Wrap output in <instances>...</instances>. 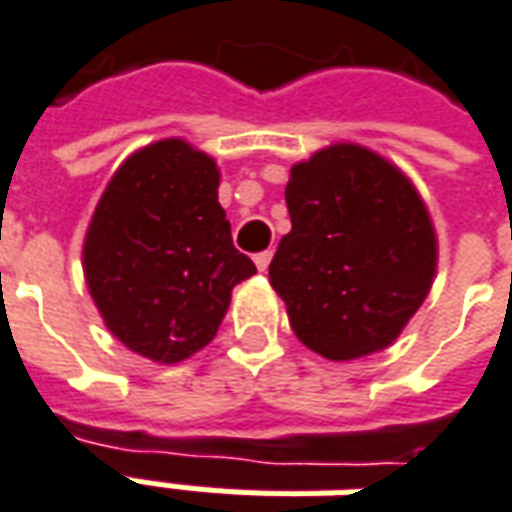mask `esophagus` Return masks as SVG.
Returning <instances> with one entry per match:
<instances>
[{
  "instance_id": "obj_1",
  "label": "esophagus",
  "mask_w": 512,
  "mask_h": 512,
  "mask_svg": "<svg viewBox=\"0 0 512 512\" xmlns=\"http://www.w3.org/2000/svg\"><path fill=\"white\" fill-rule=\"evenodd\" d=\"M268 263H271V252H257V255H255L257 271H266Z\"/></svg>"
}]
</instances>
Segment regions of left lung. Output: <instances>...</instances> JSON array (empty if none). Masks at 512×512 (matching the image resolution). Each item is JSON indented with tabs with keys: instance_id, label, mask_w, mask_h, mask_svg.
Listing matches in <instances>:
<instances>
[{
	"instance_id": "left-lung-1",
	"label": "left lung",
	"mask_w": 512,
	"mask_h": 512,
	"mask_svg": "<svg viewBox=\"0 0 512 512\" xmlns=\"http://www.w3.org/2000/svg\"><path fill=\"white\" fill-rule=\"evenodd\" d=\"M290 233L268 266L293 332L348 362L384 351L428 296L439 244L414 183L386 158L337 142L290 167Z\"/></svg>"
}]
</instances>
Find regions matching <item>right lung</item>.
<instances>
[{
  "mask_svg": "<svg viewBox=\"0 0 512 512\" xmlns=\"http://www.w3.org/2000/svg\"><path fill=\"white\" fill-rule=\"evenodd\" d=\"M84 279L128 351L175 365L211 343L255 263L233 246L219 167L161 139L117 167L84 235Z\"/></svg>",
  "mask_w": 512,
  "mask_h": 512,
  "instance_id": "add662e5",
  "label": "right lung"
}]
</instances>
